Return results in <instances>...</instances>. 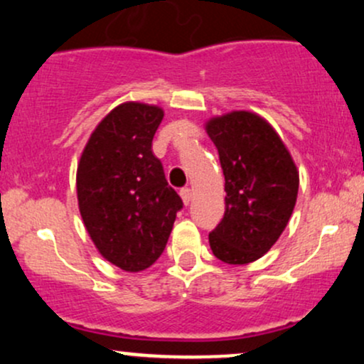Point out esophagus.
<instances>
[{
    "instance_id": "obj_1",
    "label": "esophagus",
    "mask_w": 364,
    "mask_h": 364,
    "mask_svg": "<svg viewBox=\"0 0 364 364\" xmlns=\"http://www.w3.org/2000/svg\"><path fill=\"white\" fill-rule=\"evenodd\" d=\"M181 198L183 200V204H189L192 200V189H189V187H183V189H181Z\"/></svg>"
}]
</instances>
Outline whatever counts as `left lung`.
<instances>
[{
  "mask_svg": "<svg viewBox=\"0 0 364 364\" xmlns=\"http://www.w3.org/2000/svg\"><path fill=\"white\" fill-rule=\"evenodd\" d=\"M206 131L225 175V216L209 233L226 264L254 262L284 232L296 204V165L266 119L247 110L213 117Z\"/></svg>",
  "mask_w": 364,
  "mask_h": 364,
  "instance_id": "obj_1",
  "label": "left lung"
}]
</instances>
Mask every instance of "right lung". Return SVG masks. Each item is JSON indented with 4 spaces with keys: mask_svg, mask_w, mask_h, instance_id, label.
I'll return each instance as SVG.
<instances>
[{
    "mask_svg": "<svg viewBox=\"0 0 364 364\" xmlns=\"http://www.w3.org/2000/svg\"><path fill=\"white\" fill-rule=\"evenodd\" d=\"M161 119L156 105H117L80 158L76 191L85 228L98 252L122 271L138 272L156 262L183 206L153 155Z\"/></svg>",
    "mask_w": 364,
    "mask_h": 364,
    "instance_id": "add662e5",
    "label": "right lung"
}]
</instances>
